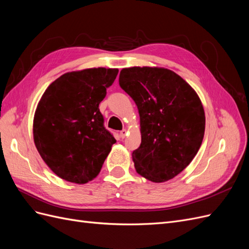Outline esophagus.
Segmentation results:
<instances>
[{"label": "esophagus", "mask_w": 249, "mask_h": 249, "mask_svg": "<svg viewBox=\"0 0 249 249\" xmlns=\"http://www.w3.org/2000/svg\"><path fill=\"white\" fill-rule=\"evenodd\" d=\"M119 135H120V137H122L123 139H124V138H125V136L127 135V131H126V129H124L123 131H120Z\"/></svg>", "instance_id": "1"}]
</instances>
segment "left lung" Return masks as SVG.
<instances>
[{"label": "left lung", "mask_w": 249, "mask_h": 249, "mask_svg": "<svg viewBox=\"0 0 249 249\" xmlns=\"http://www.w3.org/2000/svg\"><path fill=\"white\" fill-rule=\"evenodd\" d=\"M119 85L140 116L141 144L132 154L135 169L154 183L173 178L201 145L206 116L199 96L183 78L163 67L123 69Z\"/></svg>", "instance_id": "8db88e82"}]
</instances>
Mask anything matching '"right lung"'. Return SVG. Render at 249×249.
<instances>
[{"mask_svg": "<svg viewBox=\"0 0 249 249\" xmlns=\"http://www.w3.org/2000/svg\"><path fill=\"white\" fill-rule=\"evenodd\" d=\"M117 69L62 74L47 88L33 119L35 146L51 170L67 182L86 184L99 175L116 142L105 129L99 105Z\"/></svg>", "mask_w": 249, "mask_h": 249, "instance_id": "add662e5", "label": "right lung"}]
</instances>
